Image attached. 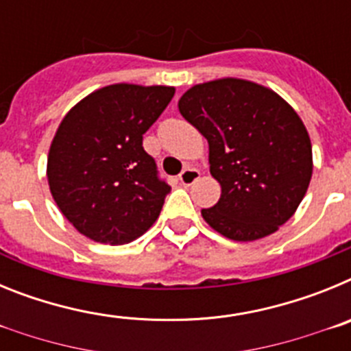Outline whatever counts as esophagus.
Instances as JSON below:
<instances>
[{
    "label": "esophagus",
    "mask_w": 351,
    "mask_h": 351,
    "mask_svg": "<svg viewBox=\"0 0 351 351\" xmlns=\"http://www.w3.org/2000/svg\"><path fill=\"white\" fill-rule=\"evenodd\" d=\"M198 178H200V172H198L197 169H190V167H188V169H184L181 172V176H179V181H181L184 186H190V184H193Z\"/></svg>",
    "instance_id": "esophagus-1"
}]
</instances>
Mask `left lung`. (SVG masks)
Instances as JSON below:
<instances>
[{"instance_id":"obj_1","label":"left lung","mask_w":351,"mask_h":351,"mask_svg":"<svg viewBox=\"0 0 351 351\" xmlns=\"http://www.w3.org/2000/svg\"><path fill=\"white\" fill-rule=\"evenodd\" d=\"M179 112L209 142L221 197L202 216L214 230L246 243L293 216L311 181V141L280 95L250 80H210L181 96Z\"/></svg>"}]
</instances>
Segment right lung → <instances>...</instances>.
Here are the masks:
<instances>
[{
    "label": "right lung",
    "instance_id": "add662e5",
    "mask_svg": "<svg viewBox=\"0 0 351 351\" xmlns=\"http://www.w3.org/2000/svg\"><path fill=\"white\" fill-rule=\"evenodd\" d=\"M169 86L112 84L61 121L47 158L52 198L64 218L101 244H128L160 216L170 186L142 135L172 100Z\"/></svg>",
    "mask_w": 351,
    "mask_h": 351
}]
</instances>
